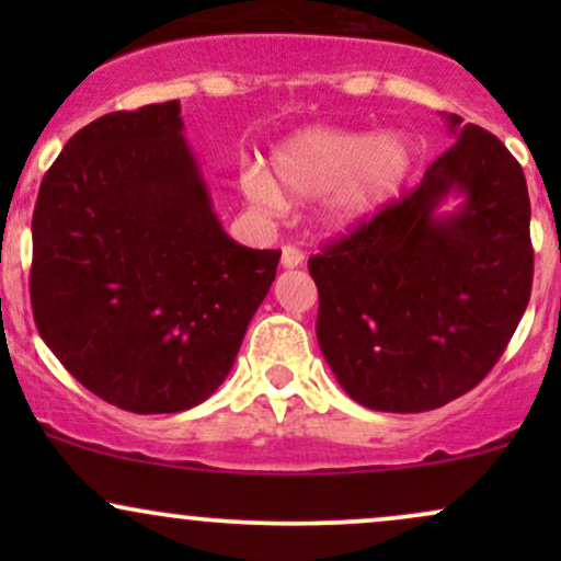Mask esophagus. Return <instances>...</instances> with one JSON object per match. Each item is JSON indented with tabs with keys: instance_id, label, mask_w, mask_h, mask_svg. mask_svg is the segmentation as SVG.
<instances>
[{
	"instance_id": "34e87169",
	"label": "esophagus",
	"mask_w": 561,
	"mask_h": 561,
	"mask_svg": "<svg viewBox=\"0 0 561 561\" xmlns=\"http://www.w3.org/2000/svg\"><path fill=\"white\" fill-rule=\"evenodd\" d=\"M302 261H306L302 250L293 248V244L282 248V266H285V268H298V266H302Z\"/></svg>"
}]
</instances>
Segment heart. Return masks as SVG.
I'll use <instances>...</instances> for the list:
<instances>
[{
	"instance_id": "heart-1",
	"label": "heart",
	"mask_w": 561,
	"mask_h": 561,
	"mask_svg": "<svg viewBox=\"0 0 561 561\" xmlns=\"http://www.w3.org/2000/svg\"><path fill=\"white\" fill-rule=\"evenodd\" d=\"M416 169V150L403 134L306 126L272 150V173L242 169V195L259 210L276 214L293 199H321V221L353 229L390 208Z\"/></svg>"
}]
</instances>
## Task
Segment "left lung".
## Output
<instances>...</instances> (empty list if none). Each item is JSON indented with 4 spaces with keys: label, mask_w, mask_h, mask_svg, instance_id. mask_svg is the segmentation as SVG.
<instances>
[{
    "label": "left lung",
    "mask_w": 561,
    "mask_h": 561,
    "mask_svg": "<svg viewBox=\"0 0 561 561\" xmlns=\"http://www.w3.org/2000/svg\"><path fill=\"white\" fill-rule=\"evenodd\" d=\"M446 126L456 141L409 197L308 259L319 347L366 409L420 414L465 396L530 300L525 173L485 128L454 113Z\"/></svg>",
    "instance_id": "obj_1"
}]
</instances>
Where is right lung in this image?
I'll return each mask as SVG.
<instances>
[{"mask_svg": "<svg viewBox=\"0 0 561 561\" xmlns=\"http://www.w3.org/2000/svg\"><path fill=\"white\" fill-rule=\"evenodd\" d=\"M31 234L38 334L83 388L134 414L214 396L282 255L224 231L179 100L73 134Z\"/></svg>", "mask_w": 561, "mask_h": 561, "instance_id": "right-lung-1", "label": "right lung"}]
</instances>
